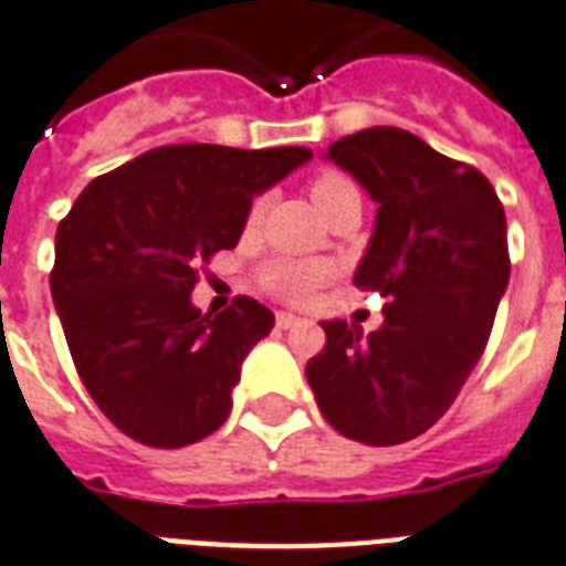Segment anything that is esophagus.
<instances>
[{"mask_svg":"<svg viewBox=\"0 0 566 566\" xmlns=\"http://www.w3.org/2000/svg\"><path fill=\"white\" fill-rule=\"evenodd\" d=\"M296 324H300V317L291 315V312H279V315H275V326H279V329H291V326Z\"/></svg>","mask_w":566,"mask_h":566,"instance_id":"esophagus-1","label":"esophagus"}]
</instances>
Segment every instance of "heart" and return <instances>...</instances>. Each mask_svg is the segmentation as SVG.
Wrapping results in <instances>:
<instances>
[{
	"label": "heart",
	"instance_id": "b5f03b06",
	"mask_svg": "<svg viewBox=\"0 0 566 566\" xmlns=\"http://www.w3.org/2000/svg\"><path fill=\"white\" fill-rule=\"evenodd\" d=\"M354 182L338 174H321L312 179V198L321 209L329 198H336L338 191H345ZM263 212V198L254 200L249 212V221H258ZM261 287L266 294L279 296L284 303H303L315 294L317 287L329 279V266L324 261H305V258H272L261 266Z\"/></svg>",
	"mask_w": 566,
	"mask_h": 566
}]
</instances>
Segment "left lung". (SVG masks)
Segmentation results:
<instances>
[{
  "mask_svg": "<svg viewBox=\"0 0 566 566\" xmlns=\"http://www.w3.org/2000/svg\"><path fill=\"white\" fill-rule=\"evenodd\" d=\"M326 155L378 203L354 284L389 303L368 336L324 321L305 378L338 434L405 443L441 420L483 357L510 282L504 207L476 167L401 128L347 134Z\"/></svg>",
  "mask_w": 566,
  "mask_h": 566,
  "instance_id": "left-lung-1",
  "label": "left lung"
}]
</instances>
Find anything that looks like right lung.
Here are the masks:
<instances>
[{
    "mask_svg": "<svg viewBox=\"0 0 566 566\" xmlns=\"http://www.w3.org/2000/svg\"><path fill=\"white\" fill-rule=\"evenodd\" d=\"M308 158L305 146H158L74 200L50 291L83 387L119 432L177 450L228 420L242 359L275 317L251 296L203 315L198 266L233 249L254 195Z\"/></svg>",
    "mask_w": 566,
    "mask_h": 566,
    "instance_id": "right-lung-1",
    "label": "right lung"
}]
</instances>
